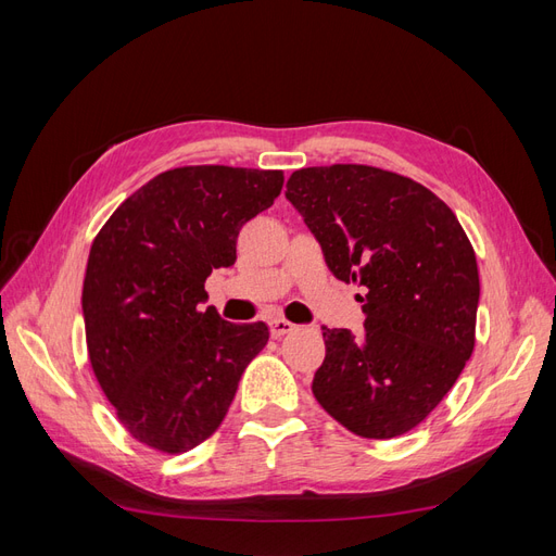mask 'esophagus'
<instances>
[{
  "mask_svg": "<svg viewBox=\"0 0 556 556\" xmlns=\"http://www.w3.org/2000/svg\"><path fill=\"white\" fill-rule=\"evenodd\" d=\"M268 327H271V336H274V339H280V336L290 333V331L294 329L292 323H288V319H280V317L271 319V323H268Z\"/></svg>",
  "mask_w": 556,
  "mask_h": 556,
  "instance_id": "34e87169",
  "label": "esophagus"
}]
</instances>
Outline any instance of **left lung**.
Listing matches in <instances>:
<instances>
[{"label":"left lung","mask_w":556,"mask_h":556,"mask_svg":"<svg viewBox=\"0 0 556 556\" xmlns=\"http://www.w3.org/2000/svg\"><path fill=\"white\" fill-rule=\"evenodd\" d=\"M285 197L331 274L366 292L357 294L362 336L323 327L313 394L362 439H396L425 422L473 355V245L445 201L376 166H308L290 176Z\"/></svg>","instance_id":"left-lung-1"}]
</instances>
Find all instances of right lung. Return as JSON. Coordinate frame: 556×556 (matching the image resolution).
<instances>
[{
  "mask_svg": "<svg viewBox=\"0 0 556 556\" xmlns=\"http://www.w3.org/2000/svg\"><path fill=\"white\" fill-rule=\"evenodd\" d=\"M282 172L201 164L148 180L92 241L83 317L94 378L139 443L182 454L223 425L264 323L231 325L204 282L237 262L241 227L274 204Z\"/></svg>",
  "mask_w": 556,
  "mask_h": 556,
  "instance_id": "add662e5",
  "label": "right lung"
}]
</instances>
